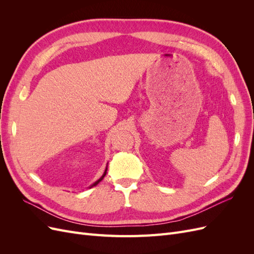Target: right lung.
Returning a JSON list of instances; mask_svg holds the SVG:
<instances>
[{"mask_svg": "<svg viewBox=\"0 0 254 254\" xmlns=\"http://www.w3.org/2000/svg\"><path fill=\"white\" fill-rule=\"evenodd\" d=\"M106 173H107V168H106V171H105L104 175H103V176L101 177V178H99V179H98V180H97V181H96V182H95L94 184H92V186H91V188H92V187H94V186H96V184H98V183H99V181H102V180H103V178H104V177L106 176ZM91 188H90V189H91Z\"/></svg>", "mask_w": 254, "mask_h": 254, "instance_id": "add662e5", "label": "right lung"}]
</instances>
